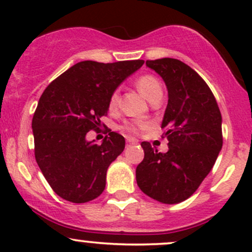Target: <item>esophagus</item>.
Wrapping results in <instances>:
<instances>
[{"instance_id": "1", "label": "esophagus", "mask_w": 252, "mask_h": 252, "mask_svg": "<svg viewBox=\"0 0 252 252\" xmlns=\"http://www.w3.org/2000/svg\"><path fill=\"white\" fill-rule=\"evenodd\" d=\"M126 142H128V145H126V147H128V146H130V145H136L137 141L134 139H126Z\"/></svg>"}]
</instances>
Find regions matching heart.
I'll return each mask as SVG.
<instances>
[{"instance_id": "1", "label": "heart", "mask_w": 252, "mask_h": 252, "mask_svg": "<svg viewBox=\"0 0 252 252\" xmlns=\"http://www.w3.org/2000/svg\"><path fill=\"white\" fill-rule=\"evenodd\" d=\"M135 85L139 88V91L142 93L148 100L156 98L157 95H160L162 93L161 84L159 82V80L156 76L151 75V74H145V75H141L135 80ZM120 106V91L115 90L110 93L109 100H107V109L109 111L115 112L116 110ZM148 126V124L146 122L142 121H136V122H126L123 126H121V129L123 131H126L128 134L137 135L140 134L141 130H145Z\"/></svg>"}]
</instances>
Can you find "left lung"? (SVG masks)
Here are the masks:
<instances>
[{"label":"left lung","mask_w":252,"mask_h":252,"mask_svg":"<svg viewBox=\"0 0 252 252\" xmlns=\"http://www.w3.org/2000/svg\"><path fill=\"white\" fill-rule=\"evenodd\" d=\"M166 84L168 103L161 129L168 151L160 153L147 141L136 167L137 185L161 203H179L198 189L222 147L221 113L206 81L179 60L146 61Z\"/></svg>","instance_id":"1"}]
</instances>
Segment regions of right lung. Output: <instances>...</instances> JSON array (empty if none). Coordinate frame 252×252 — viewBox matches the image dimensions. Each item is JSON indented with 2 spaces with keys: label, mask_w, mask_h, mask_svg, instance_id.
<instances>
[{
  "label": "right lung",
  "mask_w": 252,
  "mask_h": 252,
  "mask_svg": "<svg viewBox=\"0 0 252 252\" xmlns=\"http://www.w3.org/2000/svg\"><path fill=\"white\" fill-rule=\"evenodd\" d=\"M143 60L99 63L82 61L55 79L41 94L32 118L34 157L41 173L60 197L85 203L98 197L110 164L126 140L109 129L101 145L86 134L98 130L107 115V100Z\"/></svg>",
  "instance_id": "add662e5"
}]
</instances>
